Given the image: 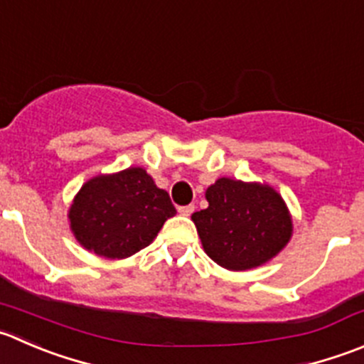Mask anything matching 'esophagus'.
<instances>
[{
	"instance_id": "1",
	"label": "esophagus",
	"mask_w": 364,
	"mask_h": 364,
	"mask_svg": "<svg viewBox=\"0 0 364 364\" xmlns=\"http://www.w3.org/2000/svg\"><path fill=\"white\" fill-rule=\"evenodd\" d=\"M193 210H196V206L193 204H186V206H179L178 211L181 215H185V217H190V215L193 213Z\"/></svg>"
}]
</instances>
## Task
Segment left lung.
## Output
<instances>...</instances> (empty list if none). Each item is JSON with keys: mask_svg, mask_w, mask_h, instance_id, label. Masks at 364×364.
Wrapping results in <instances>:
<instances>
[{"mask_svg": "<svg viewBox=\"0 0 364 364\" xmlns=\"http://www.w3.org/2000/svg\"><path fill=\"white\" fill-rule=\"evenodd\" d=\"M206 199L210 206L192 220L208 256L228 270L257 267L290 240V213L270 186L220 178L206 190Z\"/></svg>", "mask_w": 364, "mask_h": 364, "instance_id": "8db88e82", "label": "left lung"}]
</instances>
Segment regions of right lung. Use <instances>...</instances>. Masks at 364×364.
Here are the masks:
<instances>
[{"label": "right lung", "mask_w": 364, "mask_h": 364, "mask_svg": "<svg viewBox=\"0 0 364 364\" xmlns=\"http://www.w3.org/2000/svg\"><path fill=\"white\" fill-rule=\"evenodd\" d=\"M174 215L168 193L140 167L90 179L69 211L77 242L110 259H122L149 245Z\"/></svg>", "instance_id": "obj_1"}]
</instances>
